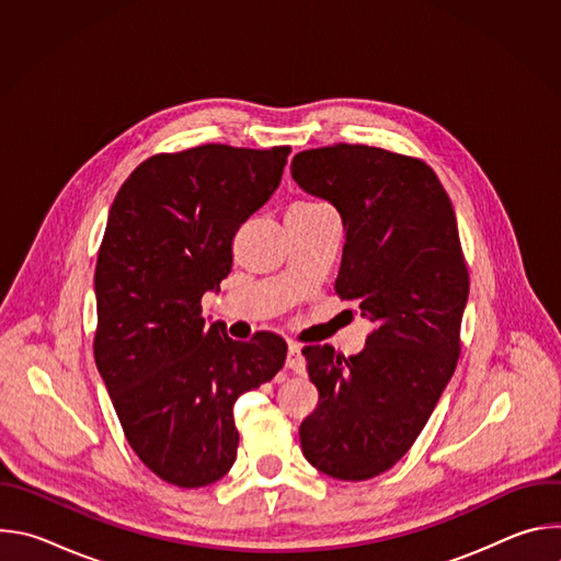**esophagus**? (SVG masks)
<instances>
[{
	"label": "esophagus",
	"instance_id": "1",
	"mask_svg": "<svg viewBox=\"0 0 561 561\" xmlns=\"http://www.w3.org/2000/svg\"><path fill=\"white\" fill-rule=\"evenodd\" d=\"M286 368H290L293 373H304L306 364L301 357V348L297 344H288V355H286Z\"/></svg>",
	"mask_w": 561,
	"mask_h": 561
}]
</instances>
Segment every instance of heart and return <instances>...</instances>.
Here are the masks:
<instances>
[{
	"label": "heart",
	"mask_w": 561,
	"mask_h": 561,
	"mask_svg": "<svg viewBox=\"0 0 561 561\" xmlns=\"http://www.w3.org/2000/svg\"><path fill=\"white\" fill-rule=\"evenodd\" d=\"M327 204H319V202H312V199H301V202H295L288 210H314V208H322Z\"/></svg>",
	"instance_id": "heart-1"
}]
</instances>
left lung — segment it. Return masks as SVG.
Returning <instances> with one entry per match:
<instances>
[{
    "label": "left lung",
    "mask_w": 561,
    "mask_h": 561,
    "mask_svg": "<svg viewBox=\"0 0 561 561\" xmlns=\"http://www.w3.org/2000/svg\"><path fill=\"white\" fill-rule=\"evenodd\" d=\"M290 173L337 208L346 244L335 290L373 324L353 357L329 344L301 351L319 402L299 442L317 470L362 482L409 453L455 373L468 301L457 219L431 167L383 148L304 150Z\"/></svg>",
    "instance_id": "left-lung-1"
}]
</instances>
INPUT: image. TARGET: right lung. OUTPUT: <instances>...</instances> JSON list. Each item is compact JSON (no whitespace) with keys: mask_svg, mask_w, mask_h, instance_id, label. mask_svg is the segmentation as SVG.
Returning <instances> with one entry per match:
<instances>
[{"mask_svg":"<svg viewBox=\"0 0 561 561\" xmlns=\"http://www.w3.org/2000/svg\"><path fill=\"white\" fill-rule=\"evenodd\" d=\"M288 146L206 144L154 154L122 184L98 255L95 364L124 435L164 482L202 489L237 457L232 407L271 381L286 342L230 340L202 297L232 268V237L282 182Z\"/></svg>","mask_w":561,"mask_h":561,"instance_id":"add662e5","label":"right lung"}]
</instances>
